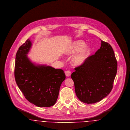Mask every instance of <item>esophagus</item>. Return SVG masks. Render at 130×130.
Masks as SVG:
<instances>
[{
	"mask_svg": "<svg viewBox=\"0 0 130 130\" xmlns=\"http://www.w3.org/2000/svg\"><path fill=\"white\" fill-rule=\"evenodd\" d=\"M65 74H66V76H67V77H69V76H70V75H71V72H70V71H66V72H65Z\"/></svg>",
	"mask_w": 130,
	"mask_h": 130,
	"instance_id": "34e87169",
	"label": "esophagus"
}]
</instances>
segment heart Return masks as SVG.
<instances>
[{
    "label": "heart",
    "mask_w": 130,
    "mask_h": 130,
    "mask_svg": "<svg viewBox=\"0 0 130 130\" xmlns=\"http://www.w3.org/2000/svg\"><path fill=\"white\" fill-rule=\"evenodd\" d=\"M91 51V47L89 45L85 44L82 40H77L67 46L63 53L67 56L75 54L72 57L71 62L74 66H79L86 62L90 56Z\"/></svg>",
    "instance_id": "heart-1"
}]
</instances>
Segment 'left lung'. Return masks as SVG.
<instances>
[{"mask_svg": "<svg viewBox=\"0 0 130 130\" xmlns=\"http://www.w3.org/2000/svg\"><path fill=\"white\" fill-rule=\"evenodd\" d=\"M118 64L111 46L101 40V47L71 74L76 95L82 102L95 103L111 91Z\"/></svg>", "mask_w": 130, "mask_h": 130, "instance_id": "8db88e82", "label": "left lung"}]
</instances>
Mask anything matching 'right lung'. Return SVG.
Returning <instances> with one entry per match:
<instances>
[{"instance_id":"1","label":"right lung","mask_w":130,"mask_h":130,"mask_svg":"<svg viewBox=\"0 0 130 130\" xmlns=\"http://www.w3.org/2000/svg\"><path fill=\"white\" fill-rule=\"evenodd\" d=\"M31 46V40L28 39L17 53L15 81L30 103L39 107H49L56 103L66 76L61 69L31 61L27 56Z\"/></svg>"}]
</instances>
